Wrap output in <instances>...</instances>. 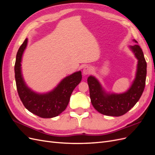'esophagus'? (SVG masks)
I'll list each match as a JSON object with an SVG mask.
<instances>
[{
  "instance_id": "obj_1",
  "label": "esophagus",
  "mask_w": 155,
  "mask_h": 155,
  "mask_svg": "<svg viewBox=\"0 0 155 155\" xmlns=\"http://www.w3.org/2000/svg\"><path fill=\"white\" fill-rule=\"evenodd\" d=\"M92 71V68L90 66H86L84 67L83 70V74L84 76H86L87 74H89Z\"/></svg>"
}]
</instances>
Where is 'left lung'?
Masks as SVG:
<instances>
[{
    "label": "left lung",
    "instance_id": "1",
    "mask_svg": "<svg viewBox=\"0 0 155 155\" xmlns=\"http://www.w3.org/2000/svg\"><path fill=\"white\" fill-rule=\"evenodd\" d=\"M133 41L138 43L135 39ZM129 48L138 59V64L135 78L126 92L121 94L108 92L94 76H90L87 79L92 104L102 114L110 116L125 114L137 104L143 92L147 74V63L143 53L137 44L129 46Z\"/></svg>",
    "mask_w": 155,
    "mask_h": 155
}]
</instances>
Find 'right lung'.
I'll use <instances>...</instances> for the list:
<instances>
[{
    "label": "right lung",
    "mask_w": 155,
    "mask_h": 155,
    "mask_svg": "<svg viewBox=\"0 0 155 155\" xmlns=\"http://www.w3.org/2000/svg\"><path fill=\"white\" fill-rule=\"evenodd\" d=\"M28 45L26 38L18 49L15 64V78L17 92L26 109L43 118L58 116L66 109L74 89L81 82V72L78 71L65 77L52 91L37 93L27 86L23 78L21 61Z\"/></svg>",
    "instance_id": "right-lung-1"
}]
</instances>
